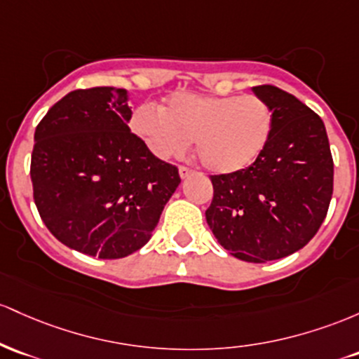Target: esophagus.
Wrapping results in <instances>:
<instances>
[{"label": "esophagus", "mask_w": 359, "mask_h": 359, "mask_svg": "<svg viewBox=\"0 0 359 359\" xmlns=\"http://www.w3.org/2000/svg\"><path fill=\"white\" fill-rule=\"evenodd\" d=\"M180 176L181 178H188V176H191L193 175V169H190V168H187V166H180Z\"/></svg>", "instance_id": "esophagus-1"}]
</instances>
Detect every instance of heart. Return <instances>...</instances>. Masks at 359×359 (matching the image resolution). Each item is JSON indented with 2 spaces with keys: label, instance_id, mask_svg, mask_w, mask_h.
<instances>
[{
  "label": "heart",
  "instance_id": "b5f03b06",
  "mask_svg": "<svg viewBox=\"0 0 359 359\" xmlns=\"http://www.w3.org/2000/svg\"><path fill=\"white\" fill-rule=\"evenodd\" d=\"M132 127L158 158L180 156L195 139L205 168L232 175L263 154L273 134V111L257 95L175 93L163 110L151 104L137 108Z\"/></svg>",
  "mask_w": 359,
  "mask_h": 359
}]
</instances>
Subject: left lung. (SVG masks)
Returning a JSON list of instances; mask_svg holds the SVG:
<instances>
[{
	"mask_svg": "<svg viewBox=\"0 0 359 359\" xmlns=\"http://www.w3.org/2000/svg\"><path fill=\"white\" fill-rule=\"evenodd\" d=\"M252 91L273 111L271 139L249 168L210 176L205 217L233 257L266 263L297 252L319 231L332 198L334 163L316 111L271 84Z\"/></svg>",
	"mask_w": 359,
	"mask_h": 359,
	"instance_id": "obj_1",
	"label": "left lung"
}]
</instances>
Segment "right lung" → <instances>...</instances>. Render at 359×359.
I'll use <instances>...</instances> for the list:
<instances>
[{
	"mask_svg": "<svg viewBox=\"0 0 359 359\" xmlns=\"http://www.w3.org/2000/svg\"><path fill=\"white\" fill-rule=\"evenodd\" d=\"M128 93H67L35 128L30 178L43 224L74 251L118 259L151 239L181 183L178 168L128 128Z\"/></svg>",
	"mask_w": 359,
	"mask_h": 359,
	"instance_id": "1",
	"label": "right lung"
}]
</instances>
